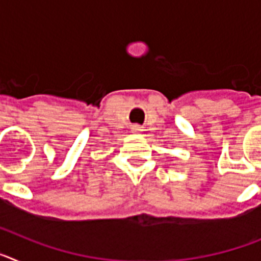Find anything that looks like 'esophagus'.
<instances>
[{"mask_svg": "<svg viewBox=\"0 0 261 261\" xmlns=\"http://www.w3.org/2000/svg\"><path fill=\"white\" fill-rule=\"evenodd\" d=\"M142 130V126L138 125V124H135V125H132V132L133 133H140Z\"/></svg>", "mask_w": 261, "mask_h": 261, "instance_id": "obj_1", "label": "esophagus"}]
</instances>
